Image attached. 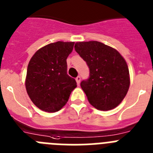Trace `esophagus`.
I'll use <instances>...</instances> for the list:
<instances>
[{"mask_svg": "<svg viewBox=\"0 0 153 153\" xmlns=\"http://www.w3.org/2000/svg\"><path fill=\"white\" fill-rule=\"evenodd\" d=\"M75 80H76V82H77V84H78V85H79L80 82H81V77L78 76Z\"/></svg>", "mask_w": 153, "mask_h": 153, "instance_id": "34e87169", "label": "esophagus"}]
</instances>
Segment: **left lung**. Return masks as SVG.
Instances as JSON below:
<instances>
[{
	"label": "left lung",
	"mask_w": 153,
	"mask_h": 153,
	"mask_svg": "<svg viewBox=\"0 0 153 153\" xmlns=\"http://www.w3.org/2000/svg\"><path fill=\"white\" fill-rule=\"evenodd\" d=\"M75 49L86 62L90 75L81 82L89 103L100 111L117 107L130 87L127 64L117 50L97 41L78 42Z\"/></svg>",
	"instance_id": "left-lung-1"
}]
</instances>
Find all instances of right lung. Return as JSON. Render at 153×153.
<instances>
[{"label": "right lung", "instance_id": "1", "mask_svg": "<svg viewBox=\"0 0 153 153\" xmlns=\"http://www.w3.org/2000/svg\"><path fill=\"white\" fill-rule=\"evenodd\" d=\"M74 44L61 41L48 44L37 50L29 62L26 89L33 103L42 111L61 110L77 87L75 78L67 74L66 59Z\"/></svg>", "mask_w": 153, "mask_h": 153}]
</instances>
